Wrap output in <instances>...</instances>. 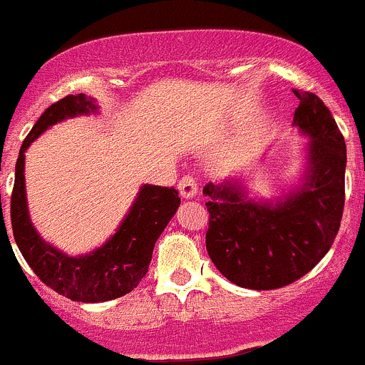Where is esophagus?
Instances as JSON below:
<instances>
[{"mask_svg":"<svg viewBox=\"0 0 365 365\" xmlns=\"http://www.w3.org/2000/svg\"><path fill=\"white\" fill-rule=\"evenodd\" d=\"M178 187L182 198H193L198 193V184L195 181L193 175H184L181 181H179Z\"/></svg>","mask_w":365,"mask_h":365,"instance_id":"34e87169","label":"esophagus"}]
</instances>
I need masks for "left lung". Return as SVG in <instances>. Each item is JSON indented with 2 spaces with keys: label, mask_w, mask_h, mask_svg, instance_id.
Wrapping results in <instances>:
<instances>
[{
  "label": "left lung",
  "mask_w": 365,
  "mask_h": 365,
  "mask_svg": "<svg viewBox=\"0 0 365 365\" xmlns=\"http://www.w3.org/2000/svg\"><path fill=\"white\" fill-rule=\"evenodd\" d=\"M293 125L310 138L300 186L282 198L252 200L237 181L209 182L205 248L220 273L240 287L279 289L307 275L327 255L344 209L346 143L330 110L312 92Z\"/></svg>",
  "instance_id": "left-lung-1"
}]
</instances>
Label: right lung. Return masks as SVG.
Returning a JSON list of instances; mask_svg holds the SVG:
<instances>
[{"instance_id":"1","label":"right lung","mask_w":365,"mask_h":365,"mask_svg":"<svg viewBox=\"0 0 365 365\" xmlns=\"http://www.w3.org/2000/svg\"><path fill=\"white\" fill-rule=\"evenodd\" d=\"M96 111V99L86 97L85 93H78L63 97L41 115L21 145L16 163V181L10 198L14 240L24 261L46 286L68 300L83 304L115 300L131 293L149 269L158 237L181 205V198L174 187L143 184L117 232L103 247L90 254L71 257L38 236L28 212L24 153L31 142H35V138H38L56 122ZM1 225H5V220Z\"/></svg>"}]
</instances>
